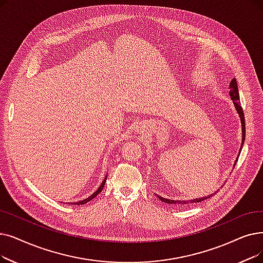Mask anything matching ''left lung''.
Masks as SVG:
<instances>
[{
  "instance_id": "obj_1",
  "label": "left lung",
  "mask_w": 263,
  "mask_h": 263,
  "mask_svg": "<svg viewBox=\"0 0 263 263\" xmlns=\"http://www.w3.org/2000/svg\"><path fill=\"white\" fill-rule=\"evenodd\" d=\"M229 93H230V97H231V99L233 101V104H234V106L236 108V111L238 112V116H239V119H241V123H242V146H241V149H239V153H241L243 144H244V141H245V118H244L243 108L241 106V103H239V95H238V89H237V84H236V79L235 78H233L232 81H231V83H230V91H229ZM236 162H237V160H236L235 163H234V166H235ZM214 195H216V192L213 193V195H211V196H208V197H203V198H199V199H193V200H189V201H184V200H182V201H174V200L165 199V198L159 197V196H157V197L160 200H161L162 202H164V203H168V204H177V203H179V204L185 205V204H189V203H199V202H202L204 200L211 198Z\"/></svg>"
}]
</instances>
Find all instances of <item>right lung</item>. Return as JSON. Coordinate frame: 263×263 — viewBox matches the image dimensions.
Segmentation results:
<instances>
[{
	"instance_id": "right-lung-1",
	"label": "right lung",
	"mask_w": 263,
	"mask_h": 263,
	"mask_svg": "<svg viewBox=\"0 0 263 263\" xmlns=\"http://www.w3.org/2000/svg\"><path fill=\"white\" fill-rule=\"evenodd\" d=\"M106 178H107V176H105V178H104V180L103 181H102V184H101V186L98 188V190H96L93 193H92V195H91L90 197H88L87 199H85V200H82V201H79V202H74V203H70V202H68V204H73V205H81V204H86L87 202H89V201H91V200H92V199H95L98 195H99V193L102 191V189H103V187L105 186V181H106Z\"/></svg>"
}]
</instances>
